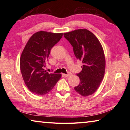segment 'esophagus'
<instances>
[{
    "label": "esophagus",
    "mask_w": 130,
    "mask_h": 130,
    "mask_svg": "<svg viewBox=\"0 0 130 130\" xmlns=\"http://www.w3.org/2000/svg\"><path fill=\"white\" fill-rule=\"evenodd\" d=\"M71 73L70 72H68V73L67 74H65V76L66 77H69L70 75H71Z\"/></svg>",
    "instance_id": "34e87169"
}]
</instances>
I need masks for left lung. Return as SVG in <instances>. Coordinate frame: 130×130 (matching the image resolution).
I'll return each instance as SVG.
<instances>
[{
    "mask_svg": "<svg viewBox=\"0 0 130 130\" xmlns=\"http://www.w3.org/2000/svg\"><path fill=\"white\" fill-rule=\"evenodd\" d=\"M73 47L74 54L83 63L77 74L80 79L74 90L83 96L92 94L99 87L105 73V60L99 41L90 31L78 29L63 34Z\"/></svg>",
    "mask_w": 130,
    "mask_h": 130,
    "instance_id": "1",
    "label": "left lung"
}]
</instances>
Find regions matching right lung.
Masks as SVG:
<instances>
[{"label": "right lung", "instance_id": "right-lung-1", "mask_svg": "<svg viewBox=\"0 0 130 130\" xmlns=\"http://www.w3.org/2000/svg\"><path fill=\"white\" fill-rule=\"evenodd\" d=\"M62 36V33L37 32L24 48L20 59L21 71L26 86L34 94L47 93L61 78V74L49 73L44 68L52 48Z\"/></svg>", "mask_w": 130, "mask_h": 130}]
</instances>
